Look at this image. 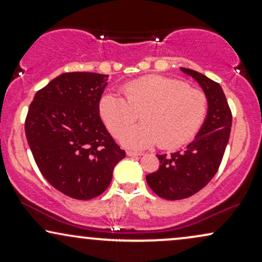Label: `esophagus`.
Listing matches in <instances>:
<instances>
[{
    "label": "esophagus",
    "mask_w": 262,
    "mask_h": 262,
    "mask_svg": "<svg viewBox=\"0 0 262 262\" xmlns=\"http://www.w3.org/2000/svg\"><path fill=\"white\" fill-rule=\"evenodd\" d=\"M127 155H128V156H133V158H134V156H141V155H143V152L132 151V150H128V151H127Z\"/></svg>",
    "instance_id": "34e87169"
}]
</instances>
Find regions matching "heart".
<instances>
[{
	"mask_svg": "<svg viewBox=\"0 0 262 262\" xmlns=\"http://www.w3.org/2000/svg\"><path fill=\"white\" fill-rule=\"evenodd\" d=\"M124 98L104 93L98 101V113L108 130L119 137L141 112L139 126L121 137L128 148L176 149L188 143L202 127L208 112V98L202 90L185 81L151 75L130 81L122 87Z\"/></svg>",
	"mask_w": 262,
	"mask_h": 262,
	"instance_id": "1",
	"label": "heart"
}]
</instances>
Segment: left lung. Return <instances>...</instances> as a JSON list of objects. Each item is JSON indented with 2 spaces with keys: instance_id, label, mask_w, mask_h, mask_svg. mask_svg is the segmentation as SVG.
<instances>
[{
  "instance_id": "left-lung-1",
  "label": "left lung",
  "mask_w": 262,
  "mask_h": 262,
  "mask_svg": "<svg viewBox=\"0 0 262 262\" xmlns=\"http://www.w3.org/2000/svg\"><path fill=\"white\" fill-rule=\"evenodd\" d=\"M200 83L208 98V112L193 141L182 151L158 155V171L146 175L149 187L169 201L188 198L201 191L217 173L229 141L231 112L221 85L203 74L181 68Z\"/></svg>"
}]
</instances>
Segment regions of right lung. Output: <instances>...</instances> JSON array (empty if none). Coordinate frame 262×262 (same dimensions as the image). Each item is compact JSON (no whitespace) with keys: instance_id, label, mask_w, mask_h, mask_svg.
<instances>
[{"instance_id":"add662e5","label":"right lung","mask_w":262,"mask_h":262,"mask_svg":"<svg viewBox=\"0 0 262 262\" xmlns=\"http://www.w3.org/2000/svg\"><path fill=\"white\" fill-rule=\"evenodd\" d=\"M108 75L65 73L35 93L26 118V137L41 175L75 200L106 191L125 151L108 133L98 101Z\"/></svg>"}]
</instances>
